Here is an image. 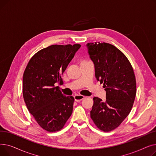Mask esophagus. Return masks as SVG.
Segmentation results:
<instances>
[{
  "instance_id": "34e87169",
  "label": "esophagus",
  "mask_w": 156,
  "mask_h": 156,
  "mask_svg": "<svg viewBox=\"0 0 156 156\" xmlns=\"http://www.w3.org/2000/svg\"><path fill=\"white\" fill-rule=\"evenodd\" d=\"M74 98H75V100L76 102H78L80 101H81L82 99H83L85 97L83 95H75L74 96Z\"/></svg>"
}]
</instances>
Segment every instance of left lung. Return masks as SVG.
<instances>
[{
    "label": "left lung",
    "instance_id": "8db88e82",
    "mask_svg": "<svg viewBox=\"0 0 156 156\" xmlns=\"http://www.w3.org/2000/svg\"><path fill=\"white\" fill-rule=\"evenodd\" d=\"M90 57L94 63L95 78L103 83L106 101L97 97L90 118L104 132L118 128L128 116L136 96V79L132 64L120 50L108 43H88Z\"/></svg>",
    "mask_w": 156,
    "mask_h": 156
}]
</instances>
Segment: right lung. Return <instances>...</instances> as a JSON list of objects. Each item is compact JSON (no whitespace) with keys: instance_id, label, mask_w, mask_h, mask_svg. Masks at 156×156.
<instances>
[{"instance_id":"obj_1","label":"right lung","mask_w":156,"mask_h":156,"mask_svg":"<svg viewBox=\"0 0 156 156\" xmlns=\"http://www.w3.org/2000/svg\"><path fill=\"white\" fill-rule=\"evenodd\" d=\"M81 45H52L37 52L23 73V95L29 112L48 132L63 128L70 118L75 99L64 96L55 83L62 84V73Z\"/></svg>"}]
</instances>
